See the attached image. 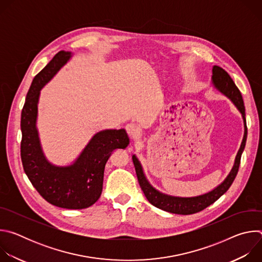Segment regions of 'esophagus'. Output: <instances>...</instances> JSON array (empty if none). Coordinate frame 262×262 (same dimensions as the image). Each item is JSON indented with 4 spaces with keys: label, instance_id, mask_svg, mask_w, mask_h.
I'll list each match as a JSON object with an SVG mask.
<instances>
[{
    "label": "esophagus",
    "instance_id": "obj_1",
    "mask_svg": "<svg viewBox=\"0 0 262 262\" xmlns=\"http://www.w3.org/2000/svg\"><path fill=\"white\" fill-rule=\"evenodd\" d=\"M125 129H126V133L127 135L133 138V139H136L140 136V128L139 126L136 124V123H128L126 126H125Z\"/></svg>",
    "mask_w": 262,
    "mask_h": 262
}]
</instances>
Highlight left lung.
<instances>
[{
    "mask_svg": "<svg viewBox=\"0 0 262 262\" xmlns=\"http://www.w3.org/2000/svg\"><path fill=\"white\" fill-rule=\"evenodd\" d=\"M212 83L214 87L220 90L223 94H225L227 97H229L232 102L235 104V106L239 110V112L243 115L245 124H246V119H245V104H244V99L242 96V93L239 89L236 87L234 84L233 80L231 77L227 73V71L224 70L220 66H213L212 68ZM245 136L241 145L239 150L237 152L236 159L234 166L230 172V174L227 176V178L224 180L223 183H221L217 188H215L213 191L198 196V197H192V198H180V197H172L168 195H164L160 192H158L156 189H154L152 186L149 184L147 179L144 176L142 166L138 159L134 156L133 157V162L135 165L137 177L139 184L141 186V189L147 198V200L150 202L154 206L163 209L168 212L172 213H177V214H192L199 212L215 202L223 194H225L228 189L231 186L232 182L234 181L236 174L239 169L241 165V158L242 154L245 149L246 146V141H247V124L245 125Z\"/></svg>",
    "mask_w": 262,
    "mask_h": 262,
    "instance_id": "1",
    "label": "left lung"
}]
</instances>
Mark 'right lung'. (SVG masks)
I'll return each instance as SVG.
<instances>
[{
  "label": "right lung",
  "mask_w": 262,
  "mask_h": 262,
  "mask_svg": "<svg viewBox=\"0 0 262 262\" xmlns=\"http://www.w3.org/2000/svg\"><path fill=\"white\" fill-rule=\"evenodd\" d=\"M70 56L63 51L56 54L31 84L21 111L20 158L25 173L45 200L61 208L83 209L100 197L104 166L111 154L115 149H124L129 141L124 129H106L91 139L71 166L56 167L46 160L36 129L37 103L40 89Z\"/></svg>",
  "instance_id": "add662e5"
}]
</instances>
